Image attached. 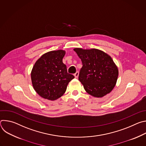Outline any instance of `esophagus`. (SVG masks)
<instances>
[{"label":"esophagus","instance_id":"obj_1","mask_svg":"<svg viewBox=\"0 0 146 146\" xmlns=\"http://www.w3.org/2000/svg\"><path fill=\"white\" fill-rule=\"evenodd\" d=\"M78 74H79V73H78V72H77L74 74V77H75V78H77L78 77Z\"/></svg>","mask_w":146,"mask_h":146}]
</instances>
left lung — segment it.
<instances>
[{
  "instance_id": "8db88e82",
  "label": "left lung",
  "mask_w": 146,
  "mask_h": 146,
  "mask_svg": "<svg viewBox=\"0 0 146 146\" xmlns=\"http://www.w3.org/2000/svg\"><path fill=\"white\" fill-rule=\"evenodd\" d=\"M81 59L78 80L90 95L102 98L115 87L118 76V68L110 55L101 50L74 48Z\"/></svg>"
}]
</instances>
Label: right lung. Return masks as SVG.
Masks as SVG:
<instances>
[{"mask_svg":"<svg viewBox=\"0 0 146 146\" xmlns=\"http://www.w3.org/2000/svg\"><path fill=\"white\" fill-rule=\"evenodd\" d=\"M65 51L59 50L45 53L37 60L31 72L32 86L44 99L55 100L65 92L69 82L74 78L68 73L62 62Z\"/></svg>","mask_w":146,"mask_h":146,"instance_id":"add662e5","label":"right lung"}]
</instances>
